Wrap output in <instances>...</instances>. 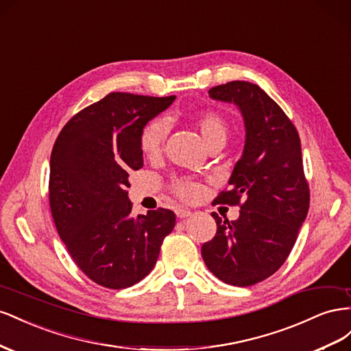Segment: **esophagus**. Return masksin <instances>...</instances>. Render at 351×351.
Returning a JSON list of instances; mask_svg holds the SVG:
<instances>
[{
	"mask_svg": "<svg viewBox=\"0 0 351 351\" xmlns=\"http://www.w3.org/2000/svg\"><path fill=\"white\" fill-rule=\"evenodd\" d=\"M191 215H193L191 210H188V208H176L178 219H185V217H189Z\"/></svg>",
	"mask_w": 351,
	"mask_h": 351,
	"instance_id": "34e87169",
	"label": "esophagus"
}]
</instances>
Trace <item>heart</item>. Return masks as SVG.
I'll use <instances>...</instances> for the list:
<instances>
[{"label":"heart","instance_id":"b5f03b06","mask_svg":"<svg viewBox=\"0 0 351 351\" xmlns=\"http://www.w3.org/2000/svg\"><path fill=\"white\" fill-rule=\"evenodd\" d=\"M195 126L207 147L217 143H226L229 135V125L222 114L208 110V112L202 113L195 119ZM166 136L167 123L163 119H156L153 122H149L143 129L141 139H139L144 156L148 158H156L162 154ZM173 191L179 198L193 202V199L198 198L199 194H202V186L191 181V179H179V181L173 184Z\"/></svg>","mask_w":351,"mask_h":351}]
</instances>
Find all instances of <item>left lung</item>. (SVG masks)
Here are the masks:
<instances>
[{"instance_id":"8db88e82","label":"left lung","mask_w":351,"mask_h":351,"mask_svg":"<svg viewBox=\"0 0 351 351\" xmlns=\"http://www.w3.org/2000/svg\"><path fill=\"white\" fill-rule=\"evenodd\" d=\"M208 95L239 108L245 143L229 189L215 199L241 204L239 217L229 222L212 213L217 231L203 244L202 256L220 281L250 287L284 265L306 220L310 193L302 144L291 120L258 85L232 81L212 88Z\"/></svg>"}]
</instances>
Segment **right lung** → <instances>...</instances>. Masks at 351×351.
Returning <instances> with one entry per match:
<instances>
[{
	"label": "right lung",
	"mask_w": 351,
	"mask_h": 351,
	"mask_svg": "<svg viewBox=\"0 0 351 351\" xmlns=\"http://www.w3.org/2000/svg\"><path fill=\"white\" fill-rule=\"evenodd\" d=\"M172 97L112 93L75 114L57 136L49 160V207L60 238L79 269L112 289L132 287L152 272L172 210L134 217L129 173L144 165L145 125Z\"/></svg>",
	"instance_id": "obj_1"
}]
</instances>
